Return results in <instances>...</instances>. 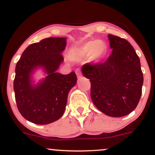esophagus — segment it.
Returning <instances> with one entry per match:
<instances>
[{
    "label": "esophagus",
    "mask_w": 155,
    "mask_h": 155,
    "mask_svg": "<svg viewBox=\"0 0 155 155\" xmlns=\"http://www.w3.org/2000/svg\"><path fill=\"white\" fill-rule=\"evenodd\" d=\"M76 74H77L78 78H80L82 76V74H81V72L80 71V69H77V70H76Z\"/></svg>",
    "instance_id": "obj_1"
}]
</instances>
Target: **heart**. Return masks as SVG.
<instances>
[{"instance_id":"1","label":"heart","mask_w":155,"mask_h":155,"mask_svg":"<svg viewBox=\"0 0 155 155\" xmlns=\"http://www.w3.org/2000/svg\"><path fill=\"white\" fill-rule=\"evenodd\" d=\"M99 41H90L83 44L78 48L75 52V57L77 58H83L90 55L94 61H97L101 58L105 51V45Z\"/></svg>"}]
</instances>
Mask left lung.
<instances>
[{"label": "left lung", "mask_w": 155, "mask_h": 155, "mask_svg": "<svg viewBox=\"0 0 155 155\" xmlns=\"http://www.w3.org/2000/svg\"><path fill=\"white\" fill-rule=\"evenodd\" d=\"M112 53L105 62L83 66L82 73L91 82V97L101 112L111 117L130 114L142 93L143 73L139 57L126 39L108 35Z\"/></svg>", "instance_id": "1"}]
</instances>
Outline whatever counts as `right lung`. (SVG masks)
<instances>
[{
    "label": "right lung",
    "mask_w": 155,
    "mask_h": 155,
    "mask_svg": "<svg viewBox=\"0 0 155 155\" xmlns=\"http://www.w3.org/2000/svg\"><path fill=\"white\" fill-rule=\"evenodd\" d=\"M67 38L50 37L29 45L15 68L14 91L17 108L28 121L48 124L64 114L69 91L77 83L75 73L62 74L57 70L64 62L61 53ZM41 68L45 77L37 83L33 79Z\"/></svg>",
    "instance_id": "1"
}]
</instances>
